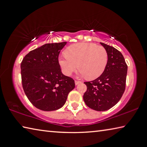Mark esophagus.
<instances>
[{"label":"esophagus","instance_id":"esophagus-1","mask_svg":"<svg viewBox=\"0 0 147 147\" xmlns=\"http://www.w3.org/2000/svg\"><path fill=\"white\" fill-rule=\"evenodd\" d=\"M74 83H75V85H76V86H77V85H78L79 84H81V83H82V82H80V81H77V80H75V81H74Z\"/></svg>","mask_w":147,"mask_h":147}]
</instances>
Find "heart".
Here are the masks:
<instances>
[{"label":"heart","mask_w":147,"mask_h":147,"mask_svg":"<svg viewBox=\"0 0 147 147\" xmlns=\"http://www.w3.org/2000/svg\"><path fill=\"white\" fill-rule=\"evenodd\" d=\"M65 54L59 58V64L67 76L71 75L78 67L80 75L94 80L103 73L108 63L106 50L92 43L71 45L66 49Z\"/></svg>","instance_id":"heart-1"}]
</instances>
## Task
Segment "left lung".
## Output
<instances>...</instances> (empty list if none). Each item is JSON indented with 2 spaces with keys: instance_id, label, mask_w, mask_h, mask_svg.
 Listing matches in <instances>:
<instances>
[{
  "instance_id": "left-lung-1",
  "label": "left lung",
  "mask_w": 147,
  "mask_h": 147,
  "mask_svg": "<svg viewBox=\"0 0 147 147\" xmlns=\"http://www.w3.org/2000/svg\"><path fill=\"white\" fill-rule=\"evenodd\" d=\"M108 53V63L103 73L94 80L84 82L87 91L84 100L89 108L106 111L118 102L125 90L128 67L118 50L100 43Z\"/></svg>"
}]
</instances>
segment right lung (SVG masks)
Returning a JSON list of instances; mask_svg holds the SVG:
<instances>
[{"mask_svg":"<svg viewBox=\"0 0 147 147\" xmlns=\"http://www.w3.org/2000/svg\"><path fill=\"white\" fill-rule=\"evenodd\" d=\"M67 44L47 43L30 52L21 65L24 93L33 105L50 111L61 108L75 87L73 78L61 73L58 62L61 50Z\"/></svg>","mask_w":147,"mask_h":147,"instance_id":"add662e5","label":"right lung"}]
</instances>
